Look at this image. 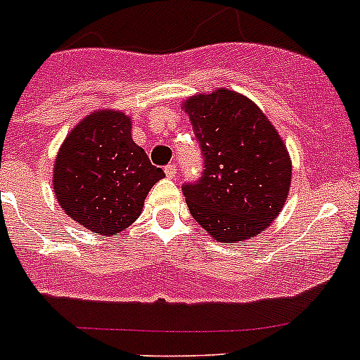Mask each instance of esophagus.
<instances>
[{
	"label": "esophagus",
	"instance_id": "34e87169",
	"mask_svg": "<svg viewBox=\"0 0 360 360\" xmlns=\"http://www.w3.org/2000/svg\"><path fill=\"white\" fill-rule=\"evenodd\" d=\"M176 174H177V167L174 165V163H170V165L165 167V176L167 177H170V179H172V177H176Z\"/></svg>",
	"mask_w": 360,
	"mask_h": 360
}]
</instances>
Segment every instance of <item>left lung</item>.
<instances>
[{
  "mask_svg": "<svg viewBox=\"0 0 360 360\" xmlns=\"http://www.w3.org/2000/svg\"><path fill=\"white\" fill-rule=\"evenodd\" d=\"M200 144L203 172L184 183L191 216L224 244L270 226L288 200L291 158L263 111L231 90L198 94L184 103Z\"/></svg>",
  "mask_w": 360,
  "mask_h": 360,
  "instance_id": "1",
  "label": "left lung"
}]
</instances>
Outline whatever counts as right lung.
<instances>
[{"mask_svg":"<svg viewBox=\"0 0 360 360\" xmlns=\"http://www.w3.org/2000/svg\"><path fill=\"white\" fill-rule=\"evenodd\" d=\"M122 111L103 110L69 132L53 165V191L71 219L116 235L139 217L151 186L165 177L132 139Z\"/></svg>","mask_w":360,"mask_h":360,"instance_id":"obj_1","label":"right lung"}]
</instances>
